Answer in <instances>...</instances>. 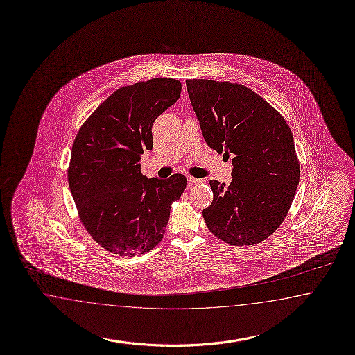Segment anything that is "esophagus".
<instances>
[{
  "label": "esophagus",
  "instance_id": "esophagus-1",
  "mask_svg": "<svg viewBox=\"0 0 355 355\" xmlns=\"http://www.w3.org/2000/svg\"><path fill=\"white\" fill-rule=\"evenodd\" d=\"M187 181H189V184H196V183H201V180L195 178V177H187Z\"/></svg>",
  "mask_w": 355,
  "mask_h": 355
}]
</instances>
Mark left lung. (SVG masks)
<instances>
[{"label": "left lung", "instance_id": "8db88e82", "mask_svg": "<svg viewBox=\"0 0 355 355\" xmlns=\"http://www.w3.org/2000/svg\"><path fill=\"white\" fill-rule=\"evenodd\" d=\"M204 139L233 163L228 187L211 180L206 227L232 245H259L280 227L300 184L291 127L250 87L229 81L186 80Z\"/></svg>", "mask_w": 355, "mask_h": 355}]
</instances>
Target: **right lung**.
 Returning a JSON list of instances; mask_svg holds the SVG:
<instances>
[{"mask_svg": "<svg viewBox=\"0 0 355 355\" xmlns=\"http://www.w3.org/2000/svg\"><path fill=\"white\" fill-rule=\"evenodd\" d=\"M181 81L157 78L117 89L81 125L73 140L67 181L84 228L98 245L119 256L149 252L163 239L171 205L187 180H148L144 150L151 127L180 99Z\"/></svg>", "mask_w": 355, "mask_h": 355, "instance_id": "obj_1", "label": "right lung"}]
</instances>
